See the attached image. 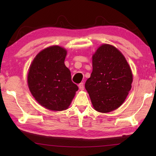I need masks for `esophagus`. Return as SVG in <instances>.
<instances>
[{"label":"esophagus","instance_id":"1","mask_svg":"<svg viewBox=\"0 0 156 156\" xmlns=\"http://www.w3.org/2000/svg\"><path fill=\"white\" fill-rule=\"evenodd\" d=\"M78 87H79V89H80V90H84V84H83V83H81L80 84H79V85H78Z\"/></svg>","mask_w":156,"mask_h":156}]
</instances>
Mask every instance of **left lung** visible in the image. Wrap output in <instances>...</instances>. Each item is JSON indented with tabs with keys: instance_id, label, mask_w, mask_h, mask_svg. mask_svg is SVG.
<instances>
[{
	"instance_id": "8db88e82",
	"label": "left lung",
	"mask_w": 156,
	"mask_h": 156,
	"mask_svg": "<svg viewBox=\"0 0 156 156\" xmlns=\"http://www.w3.org/2000/svg\"><path fill=\"white\" fill-rule=\"evenodd\" d=\"M92 66L85 89L94 109L108 113L118 109L125 102L133 81L125 56L115 47L102 44L92 56Z\"/></svg>"
}]
</instances>
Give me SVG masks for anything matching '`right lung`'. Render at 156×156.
Listing matches in <instances>:
<instances>
[{"mask_svg": "<svg viewBox=\"0 0 156 156\" xmlns=\"http://www.w3.org/2000/svg\"><path fill=\"white\" fill-rule=\"evenodd\" d=\"M67 50L54 45L36 55L27 76L29 89L41 106L51 111L67 109L78 90L65 65Z\"/></svg>", "mask_w": 156, "mask_h": 156, "instance_id": "add662e5", "label": "right lung"}]
</instances>
